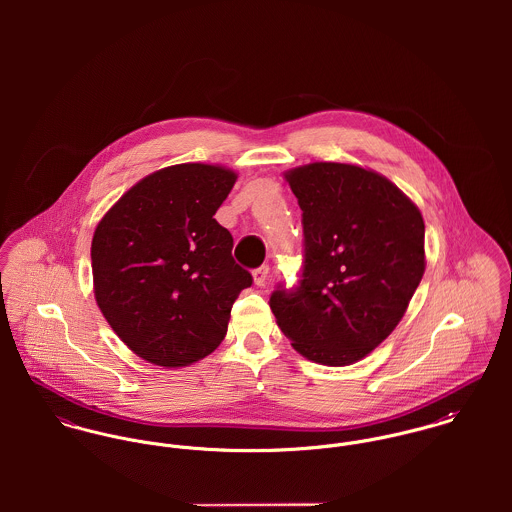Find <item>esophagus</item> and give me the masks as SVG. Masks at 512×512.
<instances>
[{
	"mask_svg": "<svg viewBox=\"0 0 512 512\" xmlns=\"http://www.w3.org/2000/svg\"><path fill=\"white\" fill-rule=\"evenodd\" d=\"M252 276H254V284H256V286H266L268 276H270V268L264 264V266L256 268V270L252 272Z\"/></svg>",
	"mask_w": 512,
	"mask_h": 512,
	"instance_id": "34e87169",
	"label": "esophagus"
}]
</instances>
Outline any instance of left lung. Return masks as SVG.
<instances>
[{
    "label": "left lung",
    "instance_id": "left-lung-1",
    "mask_svg": "<svg viewBox=\"0 0 512 512\" xmlns=\"http://www.w3.org/2000/svg\"><path fill=\"white\" fill-rule=\"evenodd\" d=\"M301 209L299 286L270 297L278 327L305 359L347 366L400 323L426 270L420 209L384 175L315 161L286 173Z\"/></svg>",
    "mask_w": 512,
    "mask_h": 512
}]
</instances>
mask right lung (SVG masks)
<instances>
[{"mask_svg":"<svg viewBox=\"0 0 512 512\" xmlns=\"http://www.w3.org/2000/svg\"><path fill=\"white\" fill-rule=\"evenodd\" d=\"M236 173L209 163L159 169L126 191L92 236L96 303L147 363L177 368L211 355L252 276L215 217Z\"/></svg>","mask_w":512,"mask_h":512,"instance_id":"add662e5","label":"right lung"}]
</instances>
